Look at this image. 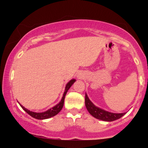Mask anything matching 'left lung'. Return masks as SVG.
Here are the masks:
<instances>
[{"instance_id":"1","label":"left lung","mask_w":148,"mask_h":148,"mask_svg":"<svg viewBox=\"0 0 148 148\" xmlns=\"http://www.w3.org/2000/svg\"><path fill=\"white\" fill-rule=\"evenodd\" d=\"M85 103L87 110L90 113V115H92L94 118L99 120H103L106 122H112L114 120L120 119L126 113H111L106 111H104L103 109L99 108V107L95 106L93 103L89 99L87 94L86 93V97H85Z\"/></svg>"}]
</instances>
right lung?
I'll list each match as a JSON object with an SVG mask.
<instances>
[{"instance_id":"add662e5","label":"right lung","mask_w":148,"mask_h":148,"mask_svg":"<svg viewBox=\"0 0 148 148\" xmlns=\"http://www.w3.org/2000/svg\"><path fill=\"white\" fill-rule=\"evenodd\" d=\"M75 81H76L75 79H72L71 81H69V82L67 83V85H66V86H65L64 92L63 94V96H62V99H61V101L58 103L57 105H56L55 106H53V108H50V109L47 110V111L42 112V113H35V112L30 111H29V110L27 109V108H24V107L22 106L21 104H20V103H19V105L21 106V108H23V109L24 110V111L26 112L27 113H28V114H29L30 116H32L34 118L37 119V120H45V119H48V118H51V117L55 116L56 115H57L58 113L59 112L61 111V109H62V107H63L64 97H65L66 94H67L68 90L70 88L71 86H72V84H74Z\"/></svg>"}]
</instances>
